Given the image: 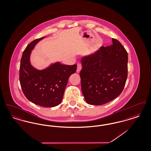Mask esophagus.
<instances>
[{
	"instance_id": "34e87169",
	"label": "esophagus",
	"mask_w": 151,
	"mask_h": 151,
	"mask_svg": "<svg viewBox=\"0 0 151 151\" xmlns=\"http://www.w3.org/2000/svg\"><path fill=\"white\" fill-rule=\"evenodd\" d=\"M81 68H82V65H81V63H79L78 64V67H77V70H76L77 72H80V70H81Z\"/></svg>"
}]
</instances>
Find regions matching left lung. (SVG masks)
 <instances>
[{"label": "left lung", "instance_id": "1", "mask_svg": "<svg viewBox=\"0 0 151 151\" xmlns=\"http://www.w3.org/2000/svg\"><path fill=\"white\" fill-rule=\"evenodd\" d=\"M113 45L81 59L80 72L82 93L88 104L101 105L122 93L127 78L128 54L121 42Z\"/></svg>", "mask_w": 151, "mask_h": 151}]
</instances>
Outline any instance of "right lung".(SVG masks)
Returning <instances> with one entry per match:
<instances>
[{
    "label": "right lung",
    "instance_id": "right-lung-1",
    "mask_svg": "<svg viewBox=\"0 0 151 151\" xmlns=\"http://www.w3.org/2000/svg\"><path fill=\"white\" fill-rule=\"evenodd\" d=\"M43 38L33 40L23 51L19 80L22 91L28 100L37 105L50 108L61 102L68 78L76 72L77 65H61L58 62L41 71L33 68L29 60L31 50Z\"/></svg>",
    "mask_w": 151,
    "mask_h": 151
}]
</instances>
